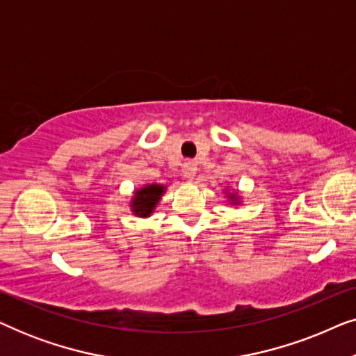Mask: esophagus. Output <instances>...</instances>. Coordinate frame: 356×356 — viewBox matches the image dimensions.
I'll return each mask as SVG.
<instances>
[{
    "label": "esophagus",
    "mask_w": 356,
    "mask_h": 356,
    "mask_svg": "<svg viewBox=\"0 0 356 356\" xmlns=\"http://www.w3.org/2000/svg\"><path fill=\"white\" fill-rule=\"evenodd\" d=\"M183 177L186 178V179H194V177H196V173H197V167H196V163L194 162H186L183 165Z\"/></svg>",
    "instance_id": "34e87169"
}]
</instances>
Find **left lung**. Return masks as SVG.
<instances>
[{
	"label": "left lung",
	"instance_id": "obj_1",
	"mask_svg": "<svg viewBox=\"0 0 356 356\" xmlns=\"http://www.w3.org/2000/svg\"><path fill=\"white\" fill-rule=\"evenodd\" d=\"M230 201L233 202V204H238L236 201H238V197H236V194H232V196H230Z\"/></svg>",
	"mask_w": 356,
	"mask_h": 356
}]
</instances>
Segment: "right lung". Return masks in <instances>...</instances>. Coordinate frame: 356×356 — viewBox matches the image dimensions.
I'll use <instances>...</instances> for the list:
<instances>
[{
  "instance_id": "obj_1",
  "label": "right lung",
  "mask_w": 356,
  "mask_h": 356,
  "mask_svg": "<svg viewBox=\"0 0 356 356\" xmlns=\"http://www.w3.org/2000/svg\"><path fill=\"white\" fill-rule=\"evenodd\" d=\"M163 193L165 186L157 183L145 184V186L136 189L133 201H131V211H133L134 216L138 217H150V213L154 212L155 207H157Z\"/></svg>"
}]
</instances>
